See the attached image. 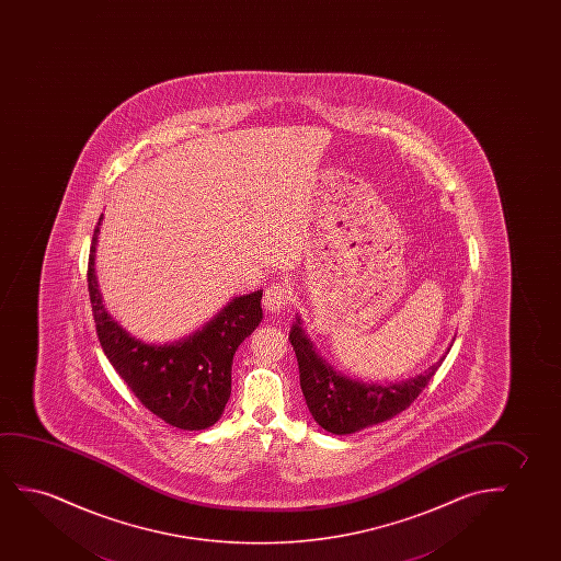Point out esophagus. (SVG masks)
<instances>
[{
	"mask_svg": "<svg viewBox=\"0 0 561 561\" xmlns=\"http://www.w3.org/2000/svg\"><path fill=\"white\" fill-rule=\"evenodd\" d=\"M289 295H291V289H289V285L284 284V282H274V284H270L266 287V291H264V297H262V305L270 312H279V310H284L287 307V300H289Z\"/></svg>",
	"mask_w": 561,
	"mask_h": 561,
	"instance_id": "esophagus-1",
	"label": "esophagus"
}]
</instances>
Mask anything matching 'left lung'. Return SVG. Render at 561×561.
Here are the masks:
<instances>
[{
	"mask_svg": "<svg viewBox=\"0 0 561 561\" xmlns=\"http://www.w3.org/2000/svg\"><path fill=\"white\" fill-rule=\"evenodd\" d=\"M289 341L299 362L300 389L308 410L316 423L333 435L356 433L404 412L440 368L437 362L422 376L402 383H360L325 364L299 322L289 331Z\"/></svg>",
	"mask_w": 561,
	"mask_h": 561,
	"instance_id": "8db88e82",
	"label": "left lung"
}]
</instances>
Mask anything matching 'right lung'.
Returning a JSON list of instances; mask_svg holds the SVG:
<instances>
[{"instance_id":"add662e5","label":"right lung","mask_w":561,"mask_h":561,"mask_svg":"<svg viewBox=\"0 0 561 561\" xmlns=\"http://www.w3.org/2000/svg\"><path fill=\"white\" fill-rule=\"evenodd\" d=\"M101 216L88 259V289L101 348L149 412L178 430H207L218 422L230 399L233 354L261 323L262 291L236 297L184 341L146 345L118 328L101 302L93 268Z\"/></svg>"}]
</instances>
